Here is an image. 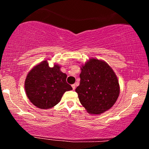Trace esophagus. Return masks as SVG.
Segmentation results:
<instances>
[{"mask_svg": "<svg viewBox=\"0 0 149 149\" xmlns=\"http://www.w3.org/2000/svg\"><path fill=\"white\" fill-rule=\"evenodd\" d=\"M72 87L73 88V90H75V84L72 85Z\"/></svg>", "mask_w": 149, "mask_h": 149, "instance_id": "obj_1", "label": "esophagus"}]
</instances>
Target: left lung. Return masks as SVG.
Listing matches in <instances>:
<instances>
[{
  "label": "left lung",
  "mask_w": 149,
  "mask_h": 149,
  "mask_svg": "<svg viewBox=\"0 0 149 149\" xmlns=\"http://www.w3.org/2000/svg\"><path fill=\"white\" fill-rule=\"evenodd\" d=\"M80 84L75 91L81 104L91 114L110 109L119 97L116 75L107 62L90 58L81 67Z\"/></svg>",
  "instance_id": "obj_1"
}]
</instances>
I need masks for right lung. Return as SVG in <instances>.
<instances>
[{"label":"right lung","instance_id":"right-lung-1","mask_svg":"<svg viewBox=\"0 0 149 149\" xmlns=\"http://www.w3.org/2000/svg\"><path fill=\"white\" fill-rule=\"evenodd\" d=\"M58 64L49 67L47 60L34 66L25 81L26 95L33 104L49 109L58 103L64 93L72 89L66 82L67 75L60 71Z\"/></svg>","mask_w":149,"mask_h":149}]
</instances>
